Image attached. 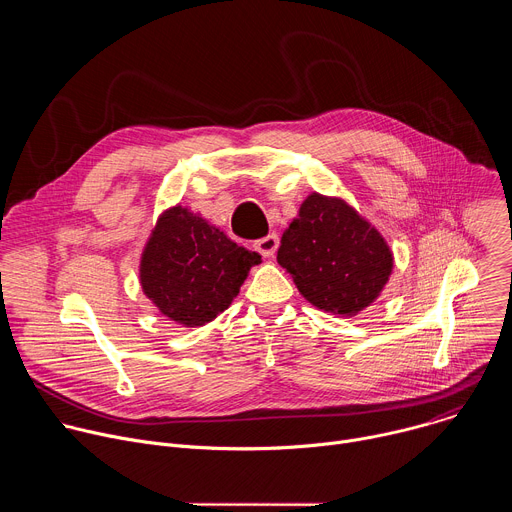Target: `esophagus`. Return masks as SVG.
I'll use <instances>...</instances> for the list:
<instances>
[{"label": "esophagus", "mask_w": 512, "mask_h": 512, "mask_svg": "<svg viewBox=\"0 0 512 512\" xmlns=\"http://www.w3.org/2000/svg\"><path fill=\"white\" fill-rule=\"evenodd\" d=\"M253 247H255V251L261 253L263 257H273L275 251H277V247H279V239H277L275 233H269L267 237L257 239V241L253 243Z\"/></svg>", "instance_id": "obj_1"}]
</instances>
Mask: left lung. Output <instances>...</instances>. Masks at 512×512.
<instances>
[{
  "mask_svg": "<svg viewBox=\"0 0 512 512\" xmlns=\"http://www.w3.org/2000/svg\"><path fill=\"white\" fill-rule=\"evenodd\" d=\"M277 263L312 306L356 316L381 296L393 271V253L350 204L314 192L285 229Z\"/></svg>",
  "mask_w": 512,
  "mask_h": 512,
  "instance_id": "8db88e82",
  "label": "left lung"
}]
</instances>
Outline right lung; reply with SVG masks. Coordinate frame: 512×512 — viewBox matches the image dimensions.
I'll return each instance as SVG.
<instances>
[{
    "label": "right lung",
    "mask_w": 512,
    "mask_h": 512,
    "mask_svg": "<svg viewBox=\"0 0 512 512\" xmlns=\"http://www.w3.org/2000/svg\"><path fill=\"white\" fill-rule=\"evenodd\" d=\"M261 255L239 247L200 214L164 210L139 263L143 294L172 322L204 326L225 312Z\"/></svg>",
    "instance_id": "obj_1"
}]
</instances>
